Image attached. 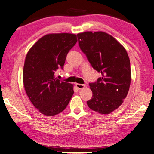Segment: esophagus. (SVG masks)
I'll return each instance as SVG.
<instances>
[{
    "mask_svg": "<svg viewBox=\"0 0 154 154\" xmlns=\"http://www.w3.org/2000/svg\"><path fill=\"white\" fill-rule=\"evenodd\" d=\"M75 85H76V87L78 90H82L85 87L84 84H80V83H76Z\"/></svg>",
    "mask_w": 154,
    "mask_h": 154,
    "instance_id": "34e87169",
    "label": "esophagus"
}]
</instances>
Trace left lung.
<instances>
[{"label": "left lung", "instance_id": "8db88e82", "mask_svg": "<svg viewBox=\"0 0 154 154\" xmlns=\"http://www.w3.org/2000/svg\"><path fill=\"white\" fill-rule=\"evenodd\" d=\"M77 36L79 46L93 69L101 74L90 83L92 110L109 114L120 106L128 92L131 70L126 49L113 36L103 32H85Z\"/></svg>", "mask_w": 154, "mask_h": 154}]
</instances>
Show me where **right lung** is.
I'll return each mask as SVG.
<instances>
[{
  "label": "right lung",
  "instance_id": "add662e5",
  "mask_svg": "<svg viewBox=\"0 0 154 154\" xmlns=\"http://www.w3.org/2000/svg\"><path fill=\"white\" fill-rule=\"evenodd\" d=\"M77 41L73 34H49L41 38L26 57V92L35 107L47 116L63 111L73 94V85L57 79L54 74L59 68L63 69L67 54Z\"/></svg>",
  "mask_w": 154,
  "mask_h": 154
}]
</instances>
